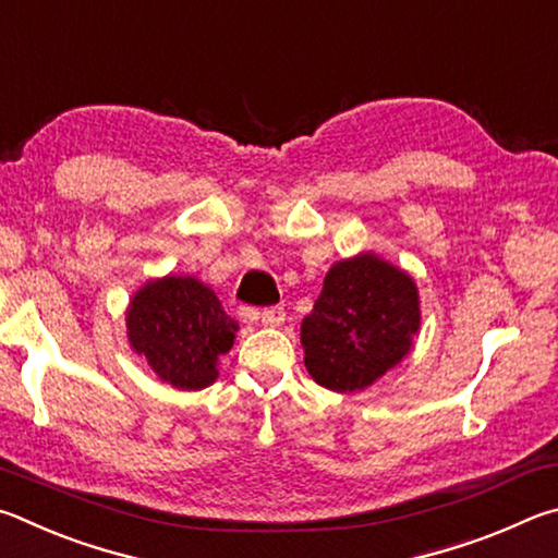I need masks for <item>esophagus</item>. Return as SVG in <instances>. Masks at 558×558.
Listing matches in <instances>:
<instances>
[{
  "label": "esophagus",
  "instance_id": "34e87169",
  "mask_svg": "<svg viewBox=\"0 0 558 558\" xmlns=\"http://www.w3.org/2000/svg\"><path fill=\"white\" fill-rule=\"evenodd\" d=\"M259 318H262V326L277 328L287 320V311H284V306H269V308L262 311Z\"/></svg>",
  "mask_w": 558,
  "mask_h": 558
}]
</instances>
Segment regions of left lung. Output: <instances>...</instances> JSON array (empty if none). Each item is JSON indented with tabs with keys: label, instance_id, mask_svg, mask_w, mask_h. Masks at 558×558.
Returning a JSON list of instances; mask_svg holds the SVG:
<instances>
[{
	"label": "left lung",
	"instance_id": "8db88e82",
	"mask_svg": "<svg viewBox=\"0 0 558 558\" xmlns=\"http://www.w3.org/2000/svg\"><path fill=\"white\" fill-rule=\"evenodd\" d=\"M416 330L418 294L409 274L375 254L338 262L301 324L308 375L333 392H357L409 353Z\"/></svg>",
	"mask_w": 558,
	"mask_h": 558
}]
</instances>
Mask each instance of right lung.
I'll return each mask as SVG.
<instances>
[{"instance_id": "obj_1", "label": "right lung", "mask_w": 558, "mask_h": 558, "mask_svg": "<svg viewBox=\"0 0 558 558\" xmlns=\"http://www.w3.org/2000/svg\"><path fill=\"white\" fill-rule=\"evenodd\" d=\"M238 324L213 289L193 277H166L136 291L126 311V336L163 383L203 389L218 377V355L234 343Z\"/></svg>"}]
</instances>
